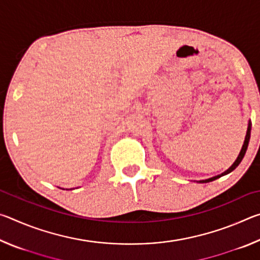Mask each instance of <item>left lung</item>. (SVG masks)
<instances>
[{"instance_id": "obj_1", "label": "left lung", "mask_w": 260, "mask_h": 260, "mask_svg": "<svg viewBox=\"0 0 260 260\" xmlns=\"http://www.w3.org/2000/svg\"><path fill=\"white\" fill-rule=\"evenodd\" d=\"M250 134H251V121H249V125H248V131H246L245 140H244V143H243V146H242V149H241V151H240V155L237 156L236 160H235L234 162H233V165L230 167V169H228L227 171H225V172L221 173V174H219V175H215V177H213V178H210V179H206V180H201V181H197V182H200V183H206V182H211V181H213V180L218 179V178H220V177H222V175H226V174H228V173H231L232 171H234V170L236 169V167L240 165V162L242 161V159H243V157H244V155H245V152H246V149H248V146H249V141H250Z\"/></svg>"}]
</instances>
